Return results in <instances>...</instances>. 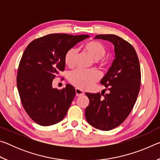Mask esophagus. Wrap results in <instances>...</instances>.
I'll return each instance as SVG.
<instances>
[{
  "mask_svg": "<svg viewBox=\"0 0 160 160\" xmlns=\"http://www.w3.org/2000/svg\"><path fill=\"white\" fill-rule=\"evenodd\" d=\"M75 92H76V96L78 97H80V96H82L84 94V92L82 90H81L79 88H75Z\"/></svg>",
  "mask_w": 160,
  "mask_h": 160,
  "instance_id": "34e87169",
  "label": "esophagus"
}]
</instances>
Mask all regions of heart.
<instances>
[{
	"mask_svg": "<svg viewBox=\"0 0 160 160\" xmlns=\"http://www.w3.org/2000/svg\"><path fill=\"white\" fill-rule=\"evenodd\" d=\"M84 49L101 65H104L105 61L102 58L106 54L107 50L102 43L97 41L89 42L84 45ZM77 55V49L71 48L66 51L64 56V62L67 66H74L75 59ZM100 78L99 72L96 70L76 69L69 74L70 82L78 88L86 90L90 88Z\"/></svg>",
	"mask_w": 160,
	"mask_h": 160,
	"instance_id": "b5f03b06",
	"label": "heart"
}]
</instances>
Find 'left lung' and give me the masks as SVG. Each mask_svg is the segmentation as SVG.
I'll use <instances>...</instances> for the list:
<instances>
[{
    "instance_id": "left-lung-1",
    "label": "left lung",
    "mask_w": 160,
    "mask_h": 160,
    "mask_svg": "<svg viewBox=\"0 0 160 160\" xmlns=\"http://www.w3.org/2000/svg\"><path fill=\"white\" fill-rule=\"evenodd\" d=\"M94 39L107 40L114 46L115 58L100 82L108 88L109 94H85L90 104L85 118L92 126L109 131L121 125L134 107L138 95L141 74L136 51L132 46L114 34H98Z\"/></svg>"
}]
</instances>
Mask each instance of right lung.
Listing matches in <instances>:
<instances>
[{
  "label": "right lung",
  "mask_w": 160,
  "mask_h": 160,
  "mask_svg": "<svg viewBox=\"0 0 160 160\" xmlns=\"http://www.w3.org/2000/svg\"><path fill=\"white\" fill-rule=\"evenodd\" d=\"M89 37L51 34L34 40L25 48L19 64L17 86L24 109L34 122L51 126L66 116L75 90L69 84L61 90L53 88V80L65 69L66 51Z\"/></svg>",
  "instance_id": "right-lung-1"
}]
</instances>
